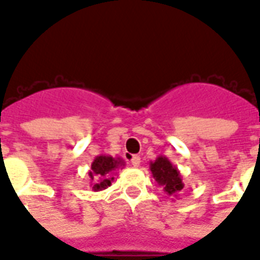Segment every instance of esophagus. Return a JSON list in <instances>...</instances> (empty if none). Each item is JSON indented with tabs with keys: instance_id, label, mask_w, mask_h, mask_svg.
Listing matches in <instances>:
<instances>
[{
	"instance_id": "34e87169",
	"label": "esophagus",
	"mask_w": 260,
	"mask_h": 260,
	"mask_svg": "<svg viewBox=\"0 0 260 260\" xmlns=\"http://www.w3.org/2000/svg\"><path fill=\"white\" fill-rule=\"evenodd\" d=\"M130 163H132V166L133 167H138V166H140V163H141V159H140V156H137V155H133V156H130Z\"/></svg>"
}]
</instances>
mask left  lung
Instances as JSON below:
<instances>
[{"instance_id":"1","label":"left lung","mask_w":260,"mask_h":260,"mask_svg":"<svg viewBox=\"0 0 260 260\" xmlns=\"http://www.w3.org/2000/svg\"><path fill=\"white\" fill-rule=\"evenodd\" d=\"M152 177L156 183L163 188V192L170 197L178 196L182 192L183 182L181 173L177 166H174L166 156H157L156 160L149 161Z\"/></svg>"}]
</instances>
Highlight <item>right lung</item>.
Masks as SVG:
<instances>
[{"mask_svg":"<svg viewBox=\"0 0 260 260\" xmlns=\"http://www.w3.org/2000/svg\"><path fill=\"white\" fill-rule=\"evenodd\" d=\"M124 167V160L122 157H112L108 155L95 156L93 163H91V170L89 171L90 177V186L94 192L104 190L115 179V173L116 170Z\"/></svg>","mask_w":260,"mask_h":260,"instance_id":"1","label":"right lung"}]
</instances>
